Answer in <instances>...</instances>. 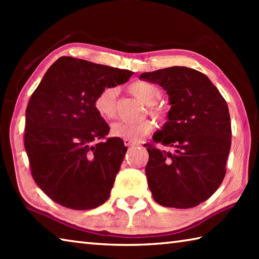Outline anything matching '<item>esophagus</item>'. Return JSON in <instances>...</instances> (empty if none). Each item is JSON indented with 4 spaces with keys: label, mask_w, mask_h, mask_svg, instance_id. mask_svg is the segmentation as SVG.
<instances>
[{
    "label": "esophagus",
    "mask_w": 259,
    "mask_h": 259,
    "mask_svg": "<svg viewBox=\"0 0 259 259\" xmlns=\"http://www.w3.org/2000/svg\"><path fill=\"white\" fill-rule=\"evenodd\" d=\"M123 143H124V145L128 146V147H129V146L137 145V143H135V142H133V140H130V139H124Z\"/></svg>",
    "instance_id": "34e87169"
}]
</instances>
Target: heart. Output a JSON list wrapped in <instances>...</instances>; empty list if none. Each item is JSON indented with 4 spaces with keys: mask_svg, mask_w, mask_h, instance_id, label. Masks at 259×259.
<instances>
[{
    "mask_svg": "<svg viewBox=\"0 0 259 259\" xmlns=\"http://www.w3.org/2000/svg\"><path fill=\"white\" fill-rule=\"evenodd\" d=\"M129 91L136 98L150 106L148 112L152 116L159 121L166 119V112L162 107L156 106V103L162 97V90L154 83L147 81H136L129 85ZM94 108L105 120H111L116 114V89L113 87H105L96 95L94 99ZM154 128L150 120H143L139 122H115L111 126V134L113 137L139 140L145 137Z\"/></svg>",
    "mask_w": 259,
    "mask_h": 259,
    "instance_id": "obj_1",
    "label": "heart"
}]
</instances>
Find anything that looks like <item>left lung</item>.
<instances>
[{
    "mask_svg": "<svg viewBox=\"0 0 259 259\" xmlns=\"http://www.w3.org/2000/svg\"><path fill=\"white\" fill-rule=\"evenodd\" d=\"M169 96L168 121L153 136L159 150L145 144V172L153 199L169 208H193L208 200L226 174L231 148V119L225 99L207 75L174 66L143 73Z\"/></svg>",
    "mask_w": 259,
    "mask_h": 259,
    "instance_id": "8db88e82",
    "label": "left lung"
}]
</instances>
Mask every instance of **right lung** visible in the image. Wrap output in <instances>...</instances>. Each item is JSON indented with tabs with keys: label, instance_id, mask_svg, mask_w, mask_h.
I'll list each match as a JSON object with an SVG mask.
<instances>
[{
	"label": "right lung",
	"instance_id": "obj_1",
	"mask_svg": "<svg viewBox=\"0 0 259 259\" xmlns=\"http://www.w3.org/2000/svg\"><path fill=\"white\" fill-rule=\"evenodd\" d=\"M133 74L60 57L35 89L26 108L24 145L33 179L55 202L88 210L107 201L126 147L119 138L103 140L109 126L94 99Z\"/></svg>",
	"mask_w": 259,
	"mask_h": 259
}]
</instances>
